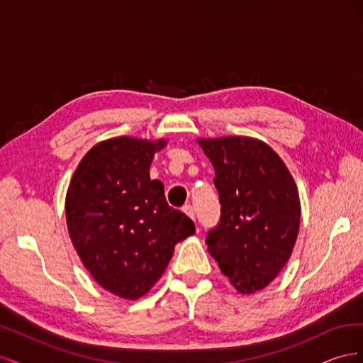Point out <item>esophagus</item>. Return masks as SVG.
I'll return each mask as SVG.
<instances>
[{
  "label": "esophagus",
  "mask_w": 363,
  "mask_h": 363,
  "mask_svg": "<svg viewBox=\"0 0 363 363\" xmlns=\"http://www.w3.org/2000/svg\"><path fill=\"white\" fill-rule=\"evenodd\" d=\"M183 212L188 215L189 218H192L194 221H195V212H194V207L191 206V204H186V206H183Z\"/></svg>",
  "instance_id": "34e87169"
}]
</instances>
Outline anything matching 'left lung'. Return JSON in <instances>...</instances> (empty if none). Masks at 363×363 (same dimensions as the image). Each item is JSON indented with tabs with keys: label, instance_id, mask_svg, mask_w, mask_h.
Wrapping results in <instances>:
<instances>
[{
	"label": "left lung",
	"instance_id": "1",
	"mask_svg": "<svg viewBox=\"0 0 363 363\" xmlns=\"http://www.w3.org/2000/svg\"><path fill=\"white\" fill-rule=\"evenodd\" d=\"M221 204L206 244L239 292L260 291L286 265L298 236L300 199L281 159L250 138L200 139Z\"/></svg>",
	"mask_w": 363,
	"mask_h": 363
}]
</instances>
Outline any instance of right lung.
<instances>
[{
	"label": "right lung",
	"mask_w": 363,
	"mask_h": 363,
	"mask_svg": "<svg viewBox=\"0 0 363 363\" xmlns=\"http://www.w3.org/2000/svg\"><path fill=\"white\" fill-rule=\"evenodd\" d=\"M164 145L104 140L82 159L67 194V224L83 265L127 300L155 286L175 244L195 233L192 219L167 203L162 182L150 179L152 156Z\"/></svg>",
	"instance_id": "obj_1"
}]
</instances>
